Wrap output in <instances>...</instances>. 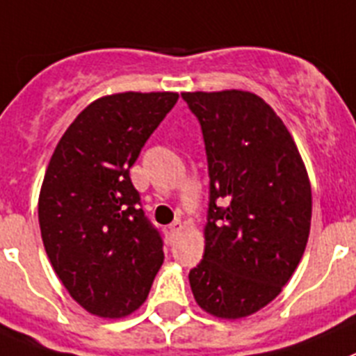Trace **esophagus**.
I'll return each mask as SVG.
<instances>
[{
    "mask_svg": "<svg viewBox=\"0 0 356 356\" xmlns=\"http://www.w3.org/2000/svg\"><path fill=\"white\" fill-rule=\"evenodd\" d=\"M181 229H182V224L179 220H175V222H172V224L168 225V234L174 238V236H177L179 233H181Z\"/></svg>",
    "mask_w": 356,
    "mask_h": 356,
    "instance_id": "1",
    "label": "esophagus"
}]
</instances>
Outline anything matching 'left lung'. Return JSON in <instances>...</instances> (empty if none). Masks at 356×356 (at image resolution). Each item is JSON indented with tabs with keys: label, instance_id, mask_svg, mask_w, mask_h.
<instances>
[{
	"label": "left lung",
	"instance_id": "1",
	"mask_svg": "<svg viewBox=\"0 0 356 356\" xmlns=\"http://www.w3.org/2000/svg\"><path fill=\"white\" fill-rule=\"evenodd\" d=\"M200 123L209 174L204 256L190 270L199 307L254 314L292 277L310 234L312 188L299 150L252 92H182Z\"/></svg>",
	"mask_w": 356,
	"mask_h": 356
}]
</instances>
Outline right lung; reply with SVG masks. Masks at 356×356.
<instances>
[{"mask_svg": "<svg viewBox=\"0 0 356 356\" xmlns=\"http://www.w3.org/2000/svg\"><path fill=\"white\" fill-rule=\"evenodd\" d=\"M177 98H98L67 127L49 159L39 195L46 254L71 298L100 317L140 308L165 259L163 238L129 172Z\"/></svg>", "mask_w": 356, "mask_h": 356, "instance_id": "add662e5", "label": "right lung"}]
</instances>
